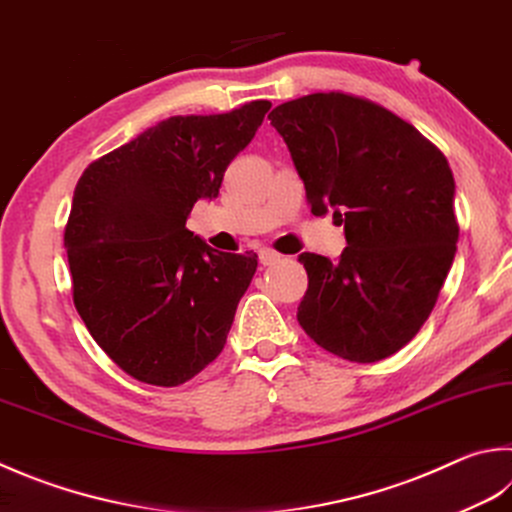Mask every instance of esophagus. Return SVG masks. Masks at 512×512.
I'll return each mask as SVG.
<instances>
[{
  "mask_svg": "<svg viewBox=\"0 0 512 512\" xmlns=\"http://www.w3.org/2000/svg\"><path fill=\"white\" fill-rule=\"evenodd\" d=\"M283 256L281 254H278V252H274V249H260V252H258V260H260V265H274V263H278V260H281Z\"/></svg>",
  "mask_w": 512,
  "mask_h": 512,
  "instance_id": "1",
  "label": "esophagus"
}]
</instances>
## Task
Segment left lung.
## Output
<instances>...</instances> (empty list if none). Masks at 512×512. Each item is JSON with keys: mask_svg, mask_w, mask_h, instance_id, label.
I'll return each mask as SVG.
<instances>
[{"mask_svg": "<svg viewBox=\"0 0 512 512\" xmlns=\"http://www.w3.org/2000/svg\"><path fill=\"white\" fill-rule=\"evenodd\" d=\"M312 214L334 209L341 258L305 252L298 323L341 359L374 363L414 339L457 252L455 178L426 136L352 93H312L269 113Z\"/></svg>", "mask_w": 512, "mask_h": 512, "instance_id": "obj_1", "label": "left lung"}]
</instances>
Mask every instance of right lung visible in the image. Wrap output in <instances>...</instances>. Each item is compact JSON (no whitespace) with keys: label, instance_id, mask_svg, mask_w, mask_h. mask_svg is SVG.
Segmentation results:
<instances>
[{"label":"right lung","instance_id":"add662e5","mask_svg":"<svg viewBox=\"0 0 512 512\" xmlns=\"http://www.w3.org/2000/svg\"><path fill=\"white\" fill-rule=\"evenodd\" d=\"M269 106L173 115L77 180L64 227L73 303L133 379L176 388L223 352L258 256L216 252L185 223L196 200L218 196Z\"/></svg>","mask_w":512,"mask_h":512}]
</instances>
